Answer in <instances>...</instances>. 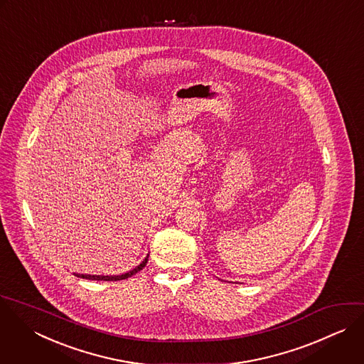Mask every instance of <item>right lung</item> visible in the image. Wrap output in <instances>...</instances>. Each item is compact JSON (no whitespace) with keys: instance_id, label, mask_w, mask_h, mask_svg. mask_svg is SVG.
I'll list each match as a JSON object with an SVG mask.
<instances>
[{"instance_id":"obj_1","label":"right lung","mask_w":364,"mask_h":364,"mask_svg":"<svg viewBox=\"0 0 364 364\" xmlns=\"http://www.w3.org/2000/svg\"><path fill=\"white\" fill-rule=\"evenodd\" d=\"M148 257L149 255H146V257L142 260L141 264H138L135 269L127 272V273H122V274H118V276H102V274H78V273H74L75 276L78 277H82V279H88V280H105V282H117V280H122V279H128L131 276H134L135 273H138L139 270H142L146 263H148Z\"/></svg>"}]
</instances>
